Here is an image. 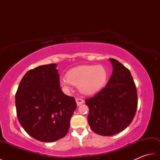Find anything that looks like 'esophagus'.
Wrapping results in <instances>:
<instances>
[{"label": "esophagus", "mask_w": 160, "mask_h": 160, "mask_svg": "<svg viewBox=\"0 0 160 160\" xmlns=\"http://www.w3.org/2000/svg\"><path fill=\"white\" fill-rule=\"evenodd\" d=\"M76 102L77 104V106H80L82 104L84 103V100L82 99H80V98H76Z\"/></svg>", "instance_id": "obj_1"}]
</instances>
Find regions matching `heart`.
Segmentation results:
<instances>
[{
    "mask_svg": "<svg viewBox=\"0 0 160 160\" xmlns=\"http://www.w3.org/2000/svg\"><path fill=\"white\" fill-rule=\"evenodd\" d=\"M107 78V72L103 66L80 65L70 69L67 76L60 78L59 82L65 91L75 85L82 94L92 95L104 87Z\"/></svg>",
    "mask_w": 160,
    "mask_h": 160,
    "instance_id": "1",
    "label": "heart"
}]
</instances>
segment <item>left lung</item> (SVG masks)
<instances>
[{"label": "left lung", "mask_w": 160, "mask_h": 160, "mask_svg": "<svg viewBox=\"0 0 160 160\" xmlns=\"http://www.w3.org/2000/svg\"><path fill=\"white\" fill-rule=\"evenodd\" d=\"M113 72L104 89L85 100L88 123L96 133L111 136L131 123L138 107V94L131 73L117 60L110 58Z\"/></svg>", "instance_id": "obj_1"}]
</instances>
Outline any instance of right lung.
Here are the masks:
<instances>
[{"label": "right lung", "instance_id": "add662e5", "mask_svg": "<svg viewBox=\"0 0 160 160\" xmlns=\"http://www.w3.org/2000/svg\"><path fill=\"white\" fill-rule=\"evenodd\" d=\"M56 67L52 63L28 71L15 97L20 125L30 136L43 142L65 136L77 107L74 98L61 90Z\"/></svg>", "mask_w": 160, "mask_h": 160}]
</instances>
